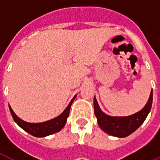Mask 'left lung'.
<instances>
[{
	"mask_svg": "<svg viewBox=\"0 0 160 160\" xmlns=\"http://www.w3.org/2000/svg\"><path fill=\"white\" fill-rule=\"evenodd\" d=\"M94 113L98 119V126L107 134L118 137H126L137 129L144 122L152 104V90L148 104L141 111L128 117H111L104 114L94 98Z\"/></svg>",
	"mask_w": 160,
	"mask_h": 160,
	"instance_id": "left-lung-1",
	"label": "left lung"
}]
</instances>
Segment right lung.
I'll list each match as a JSON object with an SVG mask.
<instances>
[{
    "instance_id": "right-lung-1",
    "label": "right lung",
    "mask_w": 160,
    "mask_h": 160,
    "mask_svg": "<svg viewBox=\"0 0 160 160\" xmlns=\"http://www.w3.org/2000/svg\"><path fill=\"white\" fill-rule=\"evenodd\" d=\"M75 97L76 96H74L73 98V99L71 100L68 106L66 108V110L63 111L59 117L54 118L52 120L47 121V122H40V123L26 122L25 121L21 120L20 118H18L10 106H9V110H10V112L12 114L13 120L15 121L17 124L19 125V127L22 128L24 130H26L27 133H29L33 136L44 137V136H47V135H49V134H55L56 132H59L64 127V125H65L67 122V119H68V117L69 115L71 104L73 103V101L74 100Z\"/></svg>"
}]
</instances>
